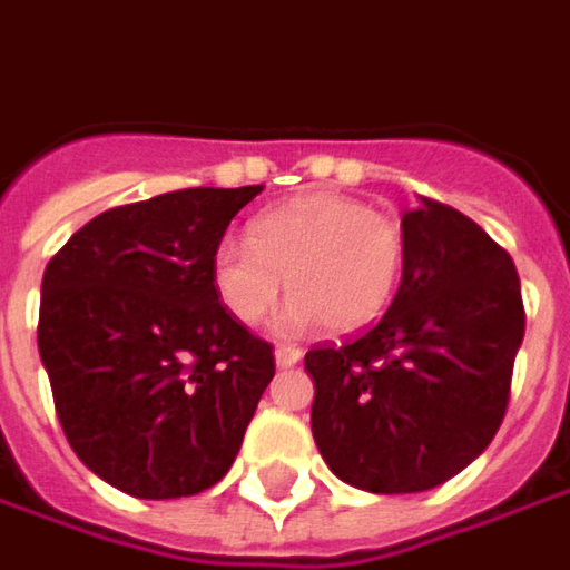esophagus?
<instances>
[{"mask_svg": "<svg viewBox=\"0 0 570 570\" xmlns=\"http://www.w3.org/2000/svg\"><path fill=\"white\" fill-rule=\"evenodd\" d=\"M301 360V347H292V344H282V347H276V363L282 368L294 366Z\"/></svg>", "mask_w": 570, "mask_h": 570, "instance_id": "obj_1", "label": "esophagus"}]
</instances>
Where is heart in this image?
<instances>
[{
    "mask_svg": "<svg viewBox=\"0 0 570 570\" xmlns=\"http://www.w3.org/2000/svg\"><path fill=\"white\" fill-rule=\"evenodd\" d=\"M406 269L400 219L347 195H304L247 226V245L223 242L210 257V285L235 323L257 325L276 307L282 278L294 301L282 332L323 323L353 335L394 304Z\"/></svg>",
    "mask_w": 570,
    "mask_h": 570,
    "instance_id": "1",
    "label": "heart"
}]
</instances>
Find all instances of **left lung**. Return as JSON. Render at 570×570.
I'll return each instance as SVG.
<instances>
[{
	"label": "left lung",
	"mask_w": 570,
	"mask_h": 570,
	"mask_svg": "<svg viewBox=\"0 0 570 570\" xmlns=\"http://www.w3.org/2000/svg\"><path fill=\"white\" fill-rule=\"evenodd\" d=\"M400 226L406 269L394 304L360 337L304 356L325 465L368 493H422L481 456L509 410L524 337L505 247L422 195Z\"/></svg>",
	"instance_id": "8db88e82"
}]
</instances>
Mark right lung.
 <instances>
[{
	"instance_id": "right-lung-1",
	"label": "right lung",
	"mask_w": 570,
	"mask_h": 570,
	"mask_svg": "<svg viewBox=\"0 0 570 570\" xmlns=\"http://www.w3.org/2000/svg\"><path fill=\"white\" fill-rule=\"evenodd\" d=\"M263 186L179 188L111 207L42 273L39 356L86 469L139 500L214 488L276 375L273 344L235 323L210 257Z\"/></svg>"
}]
</instances>
